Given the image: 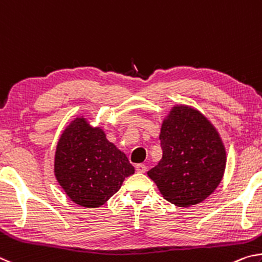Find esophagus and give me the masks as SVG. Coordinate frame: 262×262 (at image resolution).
Listing matches in <instances>:
<instances>
[{"mask_svg":"<svg viewBox=\"0 0 262 262\" xmlns=\"http://www.w3.org/2000/svg\"><path fill=\"white\" fill-rule=\"evenodd\" d=\"M136 170H137V172H140V173H144V172H146L147 171V167L145 166V164H137L136 166Z\"/></svg>","mask_w":262,"mask_h":262,"instance_id":"1","label":"esophagus"}]
</instances>
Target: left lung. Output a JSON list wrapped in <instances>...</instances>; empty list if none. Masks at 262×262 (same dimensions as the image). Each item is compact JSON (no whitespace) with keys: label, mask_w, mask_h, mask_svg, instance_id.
I'll use <instances>...</instances> for the list:
<instances>
[{"label":"left lung","mask_w":262,"mask_h":262,"mask_svg":"<svg viewBox=\"0 0 262 262\" xmlns=\"http://www.w3.org/2000/svg\"><path fill=\"white\" fill-rule=\"evenodd\" d=\"M160 140L162 159L148 177L178 207L203 203L226 171V146L217 128L198 109L176 104L163 118Z\"/></svg>","instance_id":"left-lung-1"}]
</instances>
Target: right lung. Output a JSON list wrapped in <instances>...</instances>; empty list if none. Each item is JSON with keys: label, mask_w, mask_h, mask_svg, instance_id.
Returning a JSON list of instances; mask_svg holds the SVG:
<instances>
[{"label": "right lung", "mask_w": 262, "mask_h": 262, "mask_svg": "<svg viewBox=\"0 0 262 262\" xmlns=\"http://www.w3.org/2000/svg\"><path fill=\"white\" fill-rule=\"evenodd\" d=\"M134 173L125 153L110 143L102 126H93L84 115L69 123L59 136L54 175L72 203L101 207Z\"/></svg>", "instance_id": "add662e5"}]
</instances>
